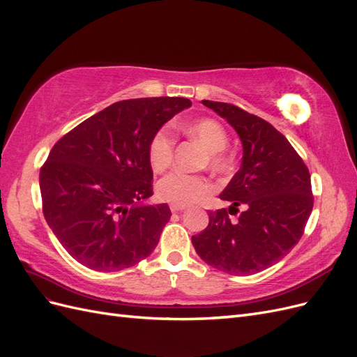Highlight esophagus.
I'll return each mask as SVG.
<instances>
[{"label": "esophagus", "mask_w": 357, "mask_h": 357, "mask_svg": "<svg viewBox=\"0 0 357 357\" xmlns=\"http://www.w3.org/2000/svg\"><path fill=\"white\" fill-rule=\"evenodd\" d=\"M169 210H171L172 213H178V211L186 210V205H180V204H171V205H169Z\"/></svg>", "instance_id": "1"}]
</instances>
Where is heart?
<instances>
[{
  "instance_id": "b5f03b06",
  "label": "heart",
  "mask_w": 357,
  "mask_h": 357,
  "mask_svg": "<svg viewBox=\"0 0 357 357\" xmlns=\"http://www.w3.org/2000/svg\"><path fill=\"white\" fill-rule=\"evenodd\" d=\"M181 129L193 138H197L207 150L208 167L214 171H225L229 165L223 150L228 146V132L222 123L213 119L181 125ZM174 150V139L168 126L158 129L149 143V160L158 172L168 168ZM158 197L171 204L190 205L199 202L211 192V185L207 178L186 174L183 171H171L158 181Z\"/></svg>"
}]
</instances>
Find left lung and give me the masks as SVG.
I'll list each match as a JSON object with an SVG mask.
<instances>
[{"mask_svg": "<svg viewBox=\"0 0 357 357\" xmlns=\"http://www.w3.org/2000/svg\"><path fill=\"white\" fill-rule=\"evenodd\" d=\"M238 134L240 169L220 193L229 208L210 211V223L192 236L205 264L232 275H250L277 264L304 234L312 210L307 165L287 138L264 119L240 107L204 100ZM243 208L231 222L229 213Z\"/></svg>", "mask_w": 357, "mask_h": 357, "instance_id": "obj_1", "label": "left lung"}]
</instances>
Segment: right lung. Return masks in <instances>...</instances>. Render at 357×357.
<instances>
[{"instance_id":"add662e5","label":"right lung","mask_w":357,"mask_h":357,"mask_svg":"<svg viewBox=\"0 0 357 357\" xmlns=\"http://www.w3.org/2000/svg\"><path fill=\"white\" fill-rule=\"evenodd\" d=\"M188 98L119 101L86 119L50 150L40 171L43 213L82 265L113 273L152 255L171 218L153 195L149 143Z\"/></svg>"}]
</instances>
